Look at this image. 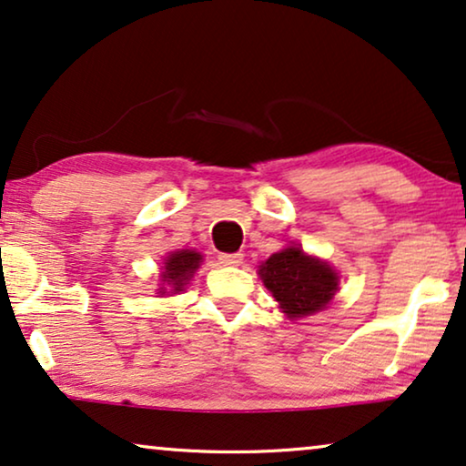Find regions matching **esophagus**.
Here are the masks:
<instances>
[{"label": "esophagus", "mask_w": 466, "mask_h": 466, "mask_svg": "<svg viewBox=\"0 0 466 466\" xmlns=\"http://www.w3.org/2000/svg\"><path fill=\"white\" fill-rule=\"evenodd\" d=\"M220 263L222 265H228V267H238V265H241L244 263V254H239V252H233V254H220Z\"/></svg>", "instance_id": "obj_1"}]
</instances>
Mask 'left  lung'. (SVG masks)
Here are the masks:
<instances>
[{
    "mask_svg": "<svg viewBox=\"0 0 466 466\" xmlns=\"http://www.w3.org/2000/svg\"><path fill=\"white\" fill-rule=\"evenodd\" d=\"M258 276L290 320L324 309L339 290V276L333 267L299 246L271 254L258 267Z\"/></svg>",
    "mask_w": 466,
    "mask_h": 466,
    "instance_id": "left-lung-1",
    "label": "left lung"
}]
</instances>
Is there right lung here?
I'll return each mask as SVG.
<instances>
[{
    "label": "right lung",
    "instance_id": "1",
    "mask_svg": "<svg viewBox=\"0 0 466 466\" xmlns=\"http://www.w3.org/2000/svg\"><path fill=\"white\" fill-rule=\"evenodd\" d=\"M203 263L201 254L195 250H176L169 252V257H165L163 271H161V282L163 286L158 289L161 295H165L164 286L167 285L169 290L177 295V292L184 290V286L190 282V278L195 276V271L199 269Z\"/></svg>",
    "mask_w": 466,
    "mask_h": 466
}]
</instances>
